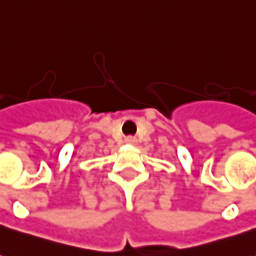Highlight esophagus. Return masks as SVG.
I'll return each instance as SVG.
<instances>
[{
    "mask_svg": "<svg viewBox=\"0 0 256 256\" xmlns=\"http://www.w3.org/2000/svg\"><path fill=\"white\" fill-rule=\"evenodd\" d=\"M125 144H128V145H136V139L132 138V136H128V138H125Z\"/></svg>",
    "mask_w": 256,
    "mask_h": 256,
    "instance_id": "obj_1",
    "label": "esophagus"
}]
</instances>
